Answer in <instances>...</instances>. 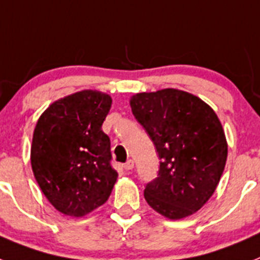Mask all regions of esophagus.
Returning <instances> with one entry per match:
<instances>
[{
    "instance_id": "1",
    "label": "esophagus",
    "mask_w": 260,
    "mask_h": 260,
    "mask_svg": "<svg viewBox=\"0 0 260 260\" xmlns=\"http://www.w3.org/2000/svg\"><path fill=\"white\" fill-rule=\"evenodd\" d=\"M134 167H135L134 160H128V161H126V162L123 165V168H124V169H125V171H131V169H134Z\"/></svg>"
}]
</instances>
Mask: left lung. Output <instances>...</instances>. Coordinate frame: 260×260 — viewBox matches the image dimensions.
<instances>
[{"mask_svg":"<svg viewBox=\"0 0 260 260\" xmlns=\"http://www.w3.org/2000/svg\"><path fill=\"white\" fill-rule=\"evenodd\" d=\"M129 103L161 160L144 190L148 205L169 219L194 214L213 196L226 165L221 121L204 100L181 89L136 93Z\"/></svg>","mask_w":260,"mask_h":260,"instance_id":"8db88e82","label":"left lung"}]
</instances>
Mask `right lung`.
<instances>
[{
	"label": "right lung",
	"mask_w": 260,
	"mask_h": 260,
	"mask_svg": "<svg viewBox=\"0 0 260 260\" xmlns=\"http://www.w3.org/2000/svg\"><path fill=\"white\" fill-rule=\"evenodd\" d=\"M110 95L84 89L56 100L37 121L31 168L39 187L58 211L88 214L108 200L117 172L111 165V141L102 124Z\"/></svg>",
	"instance_id": "1"
}]
</instances>
